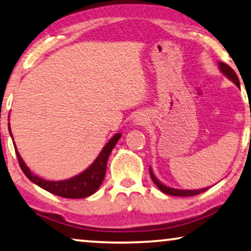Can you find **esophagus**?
Returning a JSON list of instances; mask_svg holds the SVG:
<instances>
[{
    "mask_svg": "<svg viewBox=\"0 0 251 251\" xmlns=\"http://www.w3.org/2000/svg\"><path fill=\"white\" fill-rule=\"evenodd\" d=\"M147 122H148V117L146 116V114H143V112H139V114L136 115L135 119H134V123H135L136 125H146Z\"/></svg>",
    "mask_w": 251,
    "mask_h": 251,
    "instance_id": "1",
    "label": "esophagus"
}]
</instances>
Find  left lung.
Wrapping results in <instances>:
<instances>
[{
	"mask_svg": "<svg viewBox=\"0 0 251 251\" xmlns=\"http://www.w3.org/2000/svg\"><path fill=\"white\" fill-rule=\"evenodd\" d=\"M220 65V69L221 72L224 74L225 76L227 77V78H230L233 83L235 84L236 86L240 87V82H239V78L238 76H236V74L234 70H233L230 66H227L226 63L224 62H220L218 63ZM150 172V176L151 178H152V181L154 184H156L158 188L160 189L161 192L166 193V195H169V196H174V197H192V196H197V195H200V193H202L208 190L209 188H204V189H200V190H178V189H173V188H168V186H166L162 184L161 182L158 181V179L154 177L152 171H151V168L149 169Z\"/></svg>",
	"mask_w": 251,
	"mask_h": 251,
	"instance_id": "left-lung-1",
	"label": "left lung"
}]
</instances>
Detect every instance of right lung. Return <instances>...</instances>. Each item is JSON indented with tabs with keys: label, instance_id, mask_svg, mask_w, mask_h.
<instances>
[{
	"label": "right lung",
	"instance_id": "add662e5",
	"mask_svg": "<svg viewBox=\"0 0 251 251\" xmlns=\"http://www.w3.org/2000/svg\"><path fill=\"white\" fill-rule=\"evenodd\" d=\"M10 130V125H9ZM11 133V130H10ZM12 136V134H11ZM122 134L117 133L109 142L105 144V147L102 149V151L99 154V157L94 160L86 171L80 173L79 175L74 176V177L69 179H65V181H47L38 176L34 175L30 172V169L25 165L24 160L21 159L20 154L15 148L17 158H18L19 165L21 171L24 174L30 179L31 182L40 186V188L47 190L48 192L53 193L55 196L62 197V198H69V199H78V198H86L100 188L102 181H103L105 175V169H107V161L108 158L110 156L112 149H114L116 143L121 139ZM15 146V144H13Z\"/></svg>",
	"mask_w": 251,
	"mask_h": 251
}]
</instances>
